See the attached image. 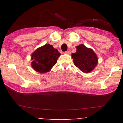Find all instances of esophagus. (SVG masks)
I'll return each mask as SVG.
<instances>
[{
  "instance_id": "1",
  "label": "esophagus",
  "mask_w": 123,
  "mask_h": 123,
  "mask_svg": "<svg viewBox=\"0 0 123 123\" xmlns=\"http://www.w3.org/2000/svg\"><path fill=\"white\" fill-rule=\"evenodd\" d=\"M64 54H70V53H71V52H70V51H67L66 52H63Z\"/></svg>"
}]
</instances>
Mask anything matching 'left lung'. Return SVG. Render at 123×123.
<instances>
[{
  "instance_id": "left-lung-1",
  "label": "left lung",
  "mask_w": 123,
  "mask_h": 123,
  "mask_svg": "<svg viewBox=\"0 0 123 123\" xmlns=\"http://www.w3.org/2000/svg\"><path fill=\"white\" fill-rule=\"evenodd\" d=\"M77 51L71 54L74 63L82 72L87 74L92 71L98 62L97 55L92 49L81 44L76 46Z\"/></svg>"
}]
</instances>
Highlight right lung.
Listing matches in <instances>:
<instances>
[{
    "label": "right lung",
    "mask_w": 123,
    "mask_h": 123,
    "mask_svg": "<svg viewBox=\"0 0 123 123\" xmlns=\"http://www.w3.org/2000/svg\"><path fill=\"white\" fill-rule=\"evenodd\" d=\"M60 55L61 54L56 49L50 44H46L37 48L31 54V66L36 72L41 74L48 72L56 63Z\"/></svg>",
    "instance_id": "obj_1"
}]
</instances>
